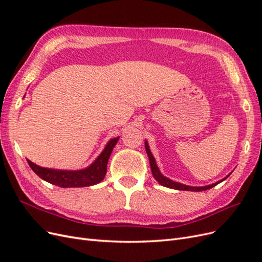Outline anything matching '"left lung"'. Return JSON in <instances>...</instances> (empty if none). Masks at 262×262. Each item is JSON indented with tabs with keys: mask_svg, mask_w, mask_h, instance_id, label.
Here are the masks:
<instances>
[{
	"mask_svg": "<svg viewBox=\"0 0 262 262\" xmlns=\"http://www.w3.org/2000/svg\"><path fill=\"white\" fill-rule=\"evenodd\" d=\"M145 150L147 153V156H148V160H149V166H150V169H152V173H153V177L156 179V181L158 182V184L164 186V187H167V188H171V189H176V190H184V191H204V190H208V189H211L213 187H215L217 184H220L221 181L225 180L228 176H226L225 178H223L222 180H219L216 182H214V184H211L209 186H202V187H192V186H187V185H184V184H180V182H177V181H173L167 177H165L163 173L161 172L160 168L157 167L156 165V161L155 158L152 154V152H150L149 149V146H148V143L147 141H145Z\"/></svg>",
	"mask_w": 262,
	"mask_h": 262,
	"instance_id": "1",
	"label": "left lung"
}]
</instances>
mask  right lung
Segmentation results:
<instances>
[{"label": "right lung", "mask_w": 262, "mask_h": 262, "mask_svg": "<svg viewBox=\"0 0 262 262\" xmlns=\"http://www.w3.org/2000/svg\"><path fill=\"white\" fill-rule=\"evenodd\" d=\"M119 138H115L108 141L105 148L98 155L90 166L86 168L78 170H64V169H52L46 168L36 165L35 163L27 160L30 168L34 170L36 175L47 182H50L61 188H80L90 187L96 185L105 178L107 172V164L114 147L116 146Z\"/></svg>", "instance_id": "add662e5"}]
</instances>
